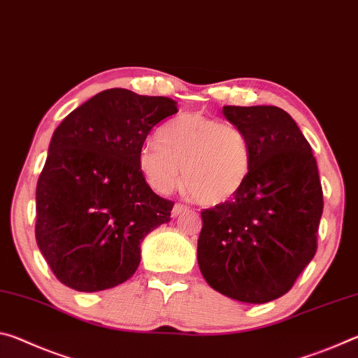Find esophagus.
<instances>
[{"label":"esophagus","mask_w":358,"mask_h":358,"mask_svg":"<svg viewBox=\"0 0 358 358\" xmlns=\"http://www.w3.org/2000/svg\"><path fill=\"white\" fill-rule=\"evenodd\" d=\"M189 208L186 207V205H183V203H175L173 205V208H172V216H178V215H181V213H185V211H187Z\"/></svg>","instance_id":"34e87169"}]
</instances>
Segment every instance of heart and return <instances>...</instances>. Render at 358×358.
<instances>
[{
    "instance_id": "obj_1",
    "label": "heart",
    "mask_w": 358,
    "mask_h": 358,
    "mask_svg": "<svg viewBox=\"0 0 358 358\" xmlns=\"http://www.w3.org/2000/svg\"><path fill=\"white\" fill-rule=\"evenodd\" d=\"M252 148L237 124L202 113H181L138 150V167L156 192L180 185L201 205L215 207L237 196L250 178Z\"/></svg>"
}]
</instances>
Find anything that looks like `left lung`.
Segmentation results:
<instances>
[{"label":"left lung","instance_id":"obj_1","mask_svg":"<svg viewBox=\"0 0 358 358\" xmlns=\"http://www.w3.org/2000/svg\"><path fill=\"white\" fill-rule=\"evenodd\" d=\"M251 142L252 166L232 201L202 211L197 260L211 287L245 303L287 294L317 251L324 192L310 143L275 106L222 108Z\"/></svg>","mask_w":358,"mask_h":358}]
</instances>
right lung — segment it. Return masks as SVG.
<instances>
[{
  "label": "right lung",
  "mask_w": 358,
  "mask_h": 358,
  "mask_svg": "<svg viewBox=\"0 0 358 358\" xmlns=\"http://www.w3.org/2000/svg\"><path fill=\"white\" fill-rule=\"evenodd\" d=\"M164 96L110 88L72 110L53 132L36 186V241L53 275L78 292L136 273L141 243L171 221L173 202L148 186L138 150L177 113Z\"/></svg>",
  "instance_id": "obj_1"
}]
</instances>
